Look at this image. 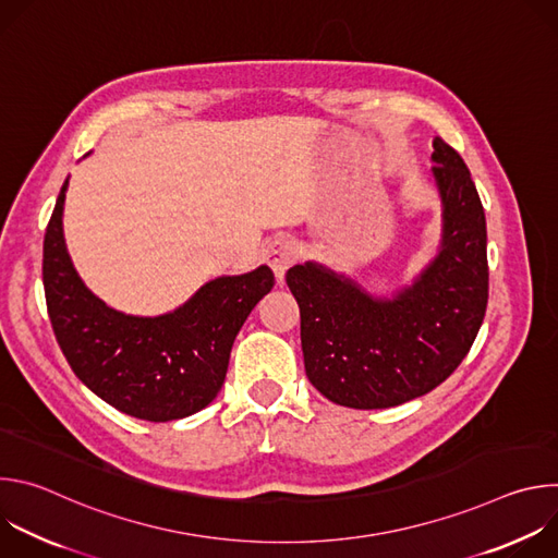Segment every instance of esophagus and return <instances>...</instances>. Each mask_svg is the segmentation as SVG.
Returning <instances> with one entry per match:
<instances>
[{
  "instance_id": "1",
  "label": "esophagus",
  "mask_w": 558,
  "mask_h": 558,
  "mask_svg": "<svg viewBox=\"0 0 558 558\" xmlns=\"http://www.w3.org/2000/svg\"><path fill=\"white\" fill-rule=\"evenodd\" d=\"M265 258L274 269L278 282H282L287 269L295 260V245L289 241V238H274V241L265 247Z\"/></svg>"
}]
</instances>
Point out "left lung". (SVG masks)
<instances>
[{
  "label": "left lung",
  "mask_w": 558,
  "mask_h": 558,
  "mask_svg": "<svg viewBox=\"0 0 558 558\" xmlns=\"http://www.w3.org/2000/svg\"><path fill=\"white\" fill-rule=\"evenodd\" d=\"M433 147L441 238L435 258L411 284L373 295L320 263L287 271L300 306L306 377L333 404L373 411L430 392L461 364L484 323V205L463 158L439 136Z\"/></svg>",
  "instance_id": "obj_1"
}]
</instances>
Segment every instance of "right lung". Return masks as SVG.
I'll list each match as a JSON object with an SVG mask.
<instances>
[{"label":"right lung","mask_w":558,"mask_h":558,"mask_svg":"<svg viewBox=\"0 0 558 558\" xmlns=\"http://www.w3.org/2000/svg\"><path fill=\"white\" fill-rule=\"evenodd\" d=\"M65 190L68 179L46 227L44 291L70 368L104 402L136 420L172 422L203 411L225 381L238 331L274 287L271 269L214 278L163 315L117 311L84 284L70 260Z\"/></svg>","instance_id":"1"}]
</instances>
